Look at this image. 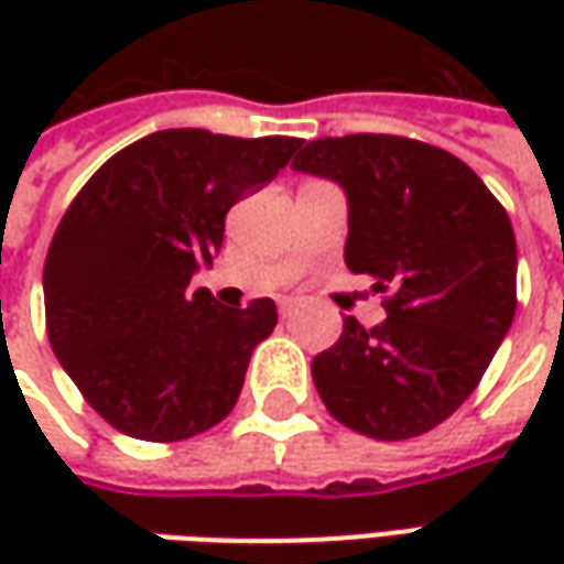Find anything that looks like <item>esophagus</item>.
I'll return each instance as SVG.
<instances>
[{
	"instance_id": "34e87169",
	"label": "esophagus",
	"mask_w": 564,
	"mask_h": 564,
	"mask_svg": "<svg viewBox=\"0 0 564 564\" xmlns=\"http://www.w3.org/2000/svg\"><path fill=\"white\" fill-rule=\"evenodd\" d=\"M294 307H297V301H294V297H282V301H279V314L282 316H292Z\"/></svg>"
}]
</instances>
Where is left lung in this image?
Here are the masks:
<instances>
[{"mask_svg": "<svg viewBox=\"0 0 564 564\" xmlns=\"http://www.w3.org/2000/svg\"><path fill=\"white\" fill-rule=\"evenodd\" d=\"M292 169L345 187V263L389 314L373 329L345 316L311 364L316 392L370 440L421 436L465 404L514 319L509 213L458 156L395 134L319 138Z\"/></svg>", "mask_w": 564, "mask_h": 564, "instance_id": "obj_1", "label": "left lung"}]
</instances>
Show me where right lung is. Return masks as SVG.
Returning <instances> with one entry per match:
<instances>
[{
    "label": "right lung",
    "instance_id": "obj_1",
    "mask_svg": "<svg viewBox=\"0 0 564 564\" xmlns=\"http://www.w3.org/2000/svg\"><path fill=\"white\" fill-rule=\"evenodd\" d=\"M297 147L169 128L106 160L65 209L43 267L46 333L119 433L178 443L235 408L275 304L241 311L187 285L223 248L228 209L270 185Z\"/></svg>",
    "mask_w": 564,
    "mask_h": 564
}]
</instances>
